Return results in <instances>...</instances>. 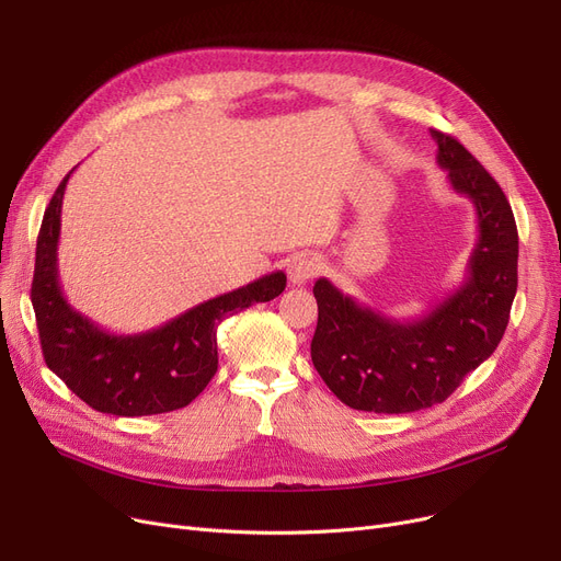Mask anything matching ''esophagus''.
Listing matches in <instances>:
<instances>
[{"label": "esophagus", "instance_id": "34e87169", "mask_svg": "<svg viewBox=\"0 0 561 561\" xmlns=\"http://www.w3.org/2000/svg\"><path fill=\"white\" fill-rule=\"evenodd\" d=\"M319 271H321V259L311 252L296 254L288 261V279L298 286L307 284L311 277L319 275Z\"/></svg>", "mask_w": 561, "mask_h": 561}]
</instances>
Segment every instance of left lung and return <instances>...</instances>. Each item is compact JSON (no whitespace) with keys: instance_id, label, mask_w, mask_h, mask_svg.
Here are the masks:
<instances>
[{"instance_id":"obj_1","label":"left lung","mask_w":561,"mask_h":561,"mask_svg":"<svg viewBox=\"0 0 561 561\" xmlns=\"http://www.w3.org/2000/svg\"><path fill=\"white\" fill-rule=\"evenodd\" d=\"M431 137L451 190L477 213L462 284L412 321L389 319L325 277L313 284V367L341 403L378 415L443 403L497 348L518 288V229L502 187L460 141L437 130Z\"/></svg>"}]
</instances>
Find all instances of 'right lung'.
<instances>
[{"mask_svg":"<svg viewBox=\"0 0 561 561\" xmlns=\"http://www.w3.org/2000/svg\"><path fill=\"white\" fill-rule=\"evenodd\" d=\"M45 208L36 242L32 305L45 364L87 405L116 417L160 415L197 399L217 371V325L277 298L286 275H263L137 334H114L72 307L59 284L61 204L70 174Z\"/></svg>","mask_w":561,"mask_h":561,"instance_id":"1","label":"right lung"}]
</instances>
